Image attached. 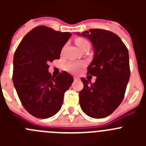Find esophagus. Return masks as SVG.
Returning <instances> with one entry per match:
<instances>
[{
	"instance_id": "1",
	"label": "esophagus",
	"mask_w": 146,
	"mask_h": 146,
	"mask_svg": "<svg viewBox=\"0 0 146 146\" xmlns=\"http://www.w3.org/2000/svg\"><path fill=\"white\" fill-rule=\"evenodd\" d=\"M74 81L78 80H79V77H74Z\"/></svg>"
}]
</instances>
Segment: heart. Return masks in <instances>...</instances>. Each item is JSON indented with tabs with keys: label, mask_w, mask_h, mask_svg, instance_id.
Here are the masks:
<instances>
[{
	"label": "heart",
	"mask_w": 146,
	"mask_h": 146,
	"mask_svg": "<svg viewBox=\"0 0 146 146\" xmlns=\"http://www.w3.org/2000/svg\"><path fill=\"white\" fill-rule=\"evenodd\" d=\"M74 42H75L77 47H79L81 50L87 47H90V42L86 38H82V37H77V38H76L74 39ZM84 66V62L71 61L67 64L66 66V69L67 71L72 72V73H77Z\"/></svg>",
	"instance_id": "heart-1"
}]
</instances>
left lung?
<instances>
[{"label":"left lung","instance_id":"8db88e82","mask_svg":"<svg viewBox=\"0 0 146 146\" xmlns=\"http://www.w3.org/2000/svg\"><path fill=\"white\" fill-rule=\"evenodd\" d=\"M90 39L94 56L88 66V74L96 76L91 85L82 77L83 88L80 91V104L87 115L105 118L123 101L130 77L129 52L118 35L103 29H90L77 33Z\"/></svg>","mask_w":146,"mask_h":146}]
</instances>
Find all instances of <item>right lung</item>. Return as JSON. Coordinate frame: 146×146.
I'll return each mask as SVG.
<instances>
[{
	"label": "right lung",
	"mask_w": 146,
	"mask_h": 146,
	"mask_svg": "<svg viewBox=\"0 0 146 146\" xmlns=\"http://www.w3.org/2000/svg\"><path fill=\"white\" fill-rule=\"evenodd\" d=\"M72 36L39 25L25 35L15 52L12 80L23 106L38 118L52 117L60 110L64 93L74 79L66 72L57 77L48 72L49 63L60 58Z\"/></svg>",
	"instance_id": "1"
}]
</instances>
